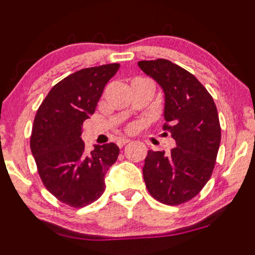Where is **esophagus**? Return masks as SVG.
<instances>
[{"mask_svg": "<svg viewBox=\"0 0 255 255\" xmlns=\"http://www.w3.org/2000/svg\"><path fill=\"white\" fill-rule=\"evenodd\" d=\"M128 142H130V139H128V138H121V139H118V142H117V144H118L119 148H123V146H124L125 144H128Z\"/></svg>", "mask_w": 255, "mask_h": 255, "instance_id": "esophagus-1", "label": "esophagus"}]
</instances>
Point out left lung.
<instances>
[{
    "label": "left lung",
    "mask_w": 255,
    "mask_h": 255,
    "mask_svg": "<svg viewBox=\"0 0 255 255\" xmlns=\"http://www.w3.org/2000/svg\"><path fill=\"white\" fill-rule=\"evenodd\" d=\"M138 67L162 89L163 130L176 144L168 155L148 151L145 186L163 204H182L202 191L214 170L221 143L216 105L192 74L170 61H140Z\"/></svg>",
    "instance_id": "1"
}]
</instances>
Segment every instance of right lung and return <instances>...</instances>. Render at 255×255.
I'll list each match as a JSON object with an SVG mask.
<instances>
[{
  "label": "right lung",
  "instance_id": "right-lung-1",
  "mask_svg": "<svg viewBox=\"0 0 255 255\" xmlns=\"http://www.w3.org/2000/svg\"><path fill=\"white\" fill-rule=\"evenodd\" d=\"M118 69V63H112L69 75L52 87L35 115L31 150L39 175L49 192L74 208L100 198L106 172L118 158L115 143L95 145L87 154L81 138L83 122L95 112Z\"/></svg>",
  "mask_w": 255,
  "mask_h": 255
}]
</instances>
